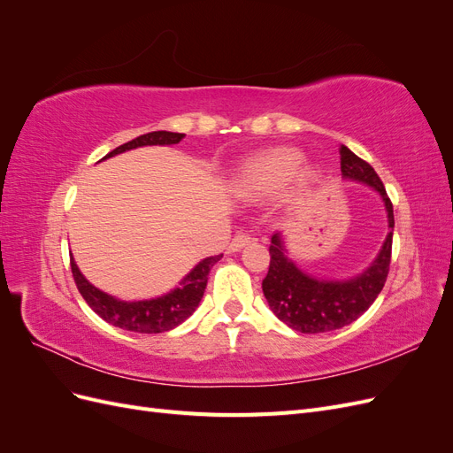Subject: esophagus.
I'll return each instance as SVG.
<instances>
[{
    "label": "esophagus",
    "mask_w": 453,
    "mask_h": 453,
    "mask_svg": "<svg viewBox=\"0 0 453 453\" xmlns=\"http://www.w3.org/2000/svg\"><path fill=\"white\" fill-rule=\"evenodd\" d=\"M251 242H253V238L250 234H236L228 243V253H236L242 248H245V245H250Z\"/></svg>",
    "instance_id": "1"
}]
</instances>
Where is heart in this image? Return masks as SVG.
<instances>
[{
  "label": "heart",
  "mask_w": 453,
  "mask_h": 453,
  "mask_svg": "<svg viewBox=\"0 0 453 453\" xmlns=\"http://www.w3.org/2000/svg\"><path fill=\"white\" fill-rule=\"evenodd\" d=\"M303 162V153L291 147L265 150L243 164L234 180V193L250 200L276 195L293 181Z\"/></svg>",
  "instance_id": "obj_1"
}]
</instances>
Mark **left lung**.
Listing matches in <instances>:
<instances>
[{
    "instance_id": "left-lung-1",
    "label": "left lung",
    "mask_w": 453,
    "mask_h": 453,
    "mask_svg": "<svg viewBox=\"0 0 453 453\" xmlns=\"http://www.w3.org/2000/svg\"><path fill=\"white\" fill-rule=\"evenodd\" d=\"M340 170L342 177H346V180L365 183L380 193L383 203H386L391 230L388 232V238L383 242L374 263L359 276L344 281L308 276L287 257L280 232L272 236L268 250L270 266L266 278L263 280V293L278 319L304 334L336 331V328L353 323L372 306L389 273L395 217L386 187H383L374 168L351 153L346 145L340 147Z\"/></svg>"
}]
</instances>
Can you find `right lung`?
<instances>
[{"mask_svg":"<svg viewBox=\"0 0 453 453\" xmlns=\"http://www.w3.org/2000/svg\"><path fill=\"white\" fill-rule=\"evenodd\" d=\"M183 138L185 134L177 132H149L125 145H119L102 160L143 145H175ZM221 257L223 255H215L200 260V263L180 281V285L168 295L150 300H138V303H125V300H117L113 296H109L107 293L96 289L92 283L85 280L83 273H81L73 257H70V265L81 296L87 300V304L98 313L104 321L111 323L119 328H125V331L157 334L172 331L177 325H181L188 315H193L203 296L205 285H208L210 270Z\"/></svg>","mask_w":453,"mask_h":453,"instance_id":"1","label":"right lung"}]
</instances>
